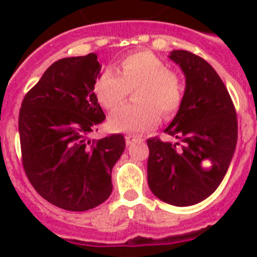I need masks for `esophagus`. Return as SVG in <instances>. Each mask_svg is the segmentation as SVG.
Instances as JSON below:
<instances>
[{"label":"esophagus","instance_id":"1","mask_svg":"<svg viewBox=\"0 0 257 257\" xmlns=\"http://www.w3.org/2000/svg\"><path fill=\"white\" fill-rule=\"evenodd\" d=\"M137 140H141L140 137H137V136H135V135H126V136H125V141H126V144H132V143H135V141H137Z\"/></svg>","mask_w":257,"mask_h":257}]
</instances>
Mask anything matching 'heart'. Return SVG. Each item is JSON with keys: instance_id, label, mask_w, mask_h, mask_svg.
<instances>
[{"instance_id": "1", "label": "heart", "mask_w": 257, "mask_h": 257, "mask_svg": "<svg viewBox=\"0 0 257 257\" xmlns=\"http://www.w3.org/2000/svg\"><path fill=\"white\" fill-rule=\"evenodd\" d=\"M116 72L104 70L97 78L94 94L105 109L112 110L136 88L137 102L116 109L109 117V126L116 132L141 133L152 129L160 116L169 118L179 110L183 101V82L176 72L159 56L140 50L118 61Z\"/></svg>"}]
</instances>
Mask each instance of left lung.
Segmentation results:
<instances>
[{
	"instance_id": "1",
	"label": "left lung",
	"mask_w": 257,
	"mask_h": 257,
	"mask_svg": "<svg viewBox=\"0 0 257 257\" xmlns=\"http://www.w3.org/2000/svg\"><path fill=\"white\" fill-rule=\"evenodd\" d=\"M169 57L185 74L180 109L164 132L177 143L147 140L148 185L156 197L176 207L212 195L227 173L237 141V117L227 88L204 58L173 50Z\"/></svg>"
}]
</instances>
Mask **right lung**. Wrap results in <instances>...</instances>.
I'll return each mask as SVG.
<instances>
[{"label": "right lung", "mask_w": 257, "mask_h": 257, "mask_svg": "<svg viewBox=\"0 0 257 257\" xmlns=\"http://www.w3.org/2000/svg\"><path fill=\"white\" fill-rule=\"evenodd\" d=\"M101 66L94 53L58 60L22 100V167L46 201L66 211L100 205L112 193V168L125 149L114 133L90 139L105 120L93 92Z\"/></svg>", "instance_id": "1"}]
</instances>
